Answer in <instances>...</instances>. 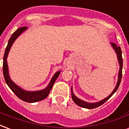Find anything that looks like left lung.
<instances>
[{
    "label": "left lung",
    "mask_w": 129,
    "mask_h": 129,
    "mask_svg": "<svg viewBox=\"0 0 129 129\" xmlns=\"http://www.w3.org/2000/svg\"><path fill=\"white\" fill-rule=\"evenodd\" d=\"M111 45L112 46V48H113V50L115 52V53L117 56V60H118V63L119 65V73H118V79H117V82L116 86L115 87V88L113 90V92H111L110 95H108V97H106L105 99L101 100L98 102H95V103H89L83 101V100L79 99L78 97H76L75 95L74 94L73 90V86L71 87V96H72V99H73V102L75 103L77 105H78L79 106H81L83 108H88V109H92V108H95L100 106L102 105L104 103H105L107 100L110 98V97L113 95L115 92H116L117 90L119 87L120 82H121V79H122V66H123V61H122V50H121V48L119 46L114 43H111Z\"/></svg>",
    "instance_id": "left-lung-1"
}]
</instances>
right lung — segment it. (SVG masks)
Returning a JSON list of instances; mask_svg holds the SVG:
<instances>
[{
	"instance_id": "obj_1",
	"label": "right lung",
	"mask_w": 129,
	"mask_h": 129,
	"mask_svg": "<svg viewBox=\"0 0 129 129\" xmlns=\"http://www.w3.org/2000/svg\"><path fill=\"white\" fill-rule=\"evenodd\" d=\"M27 29V27H20L18 29H16L15 32L13 33L11 37H10V40L8 41V43H7V47L5 48V51L4 56H3V75H4L5 82L7 84V86L10 87V89L14 92V94L19 99H21V100H23L24 102L29 103H34L41 101V100H44V99H45L46 97H48L49 93L50 92L51 89H52V88L53 86V84H54L56 79L59 77V75H60L61 70H59V71H57V72L55 73V74L54 75L53 77L51 79L50 83L48 84V86L46 87L43 90H36V91H27V90L23 89L22 88L18 86V85H16L11 79L10 75H9V68H8V65H7V56H8L9 52H10V49L12 48L14 42Z\"/></svg>"
}]
</instances>
